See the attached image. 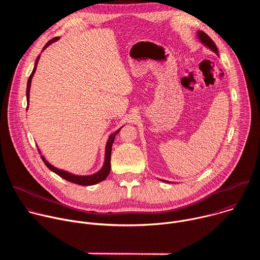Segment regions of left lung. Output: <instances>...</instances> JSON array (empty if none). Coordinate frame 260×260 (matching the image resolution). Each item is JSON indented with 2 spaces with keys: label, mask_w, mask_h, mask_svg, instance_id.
<instances>
[{
  "label": "left lung",
  "mask_w": 260,
  "mask_h": 260,
  "mask_svg": "<svg viewBox=\"0 0 260 260\" xmlns=\"http://www.w3.org/2000/svg\"><path fill=\"white\" fill-rule=\"evenodd\" d=\"M198 36H199V38H200L201 42H202L204 45H206L207 47H209L213 52H215V53L218 55L217 46L215 45V43L213 42V40L210 38V37H209L206 32L200 30V31H198Z\"/></svg>",
  "instance_id": "1"
}]
</instances>
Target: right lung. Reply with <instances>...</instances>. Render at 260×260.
Segmentation results:
<instances>
[{
  "mask_svg": "<svg viewBox=\"0 0 260 260\" xmlns=\"http://www.w3.org/2000/svg\"><path fill=\"white\" fill-rule=\"evenodd\" d=\"M59 38L58 37H55V38L51 39L50 41L47 42V44L43 47V50L49 46L51 43L57 41ZM39 58H40V55L37 57L36 59V63H35V67H34V70L31 72V74L28 77V80H27V86H26V103H27V106H26V110H27V107H28V100H29V88H30V81H31V78L34 76V74L36 72V69H37V64H38V61H39ZM121 128H119L118 131L114 132L112 135H111L108 139V142H107V145H106V155H105V162H104V166L103 168L95 174L93 175H90V176H77V175H73V174H70L66 171H62V170H58L56 168H54L53 166H51L47 160H45V158L43 156H41L42 160L44 161V164L46 165V167L51 170L53 173L57 174L59 177H61L62 179L67 180V181H70L72 183H75V184H78V185H83V186H87V185H93V184H96L99 182H102L103 180H105L109 173H110V170H111V151H112V144L114 142V139H115V136L119 133ZM39 151V149H38ZM40 153V151H39Z\"/></svg>",
  "mask_w": 260,
  "mask_h": 260,
  "instance_id": "1",
  "label": "right lung"
}]
</instances>
